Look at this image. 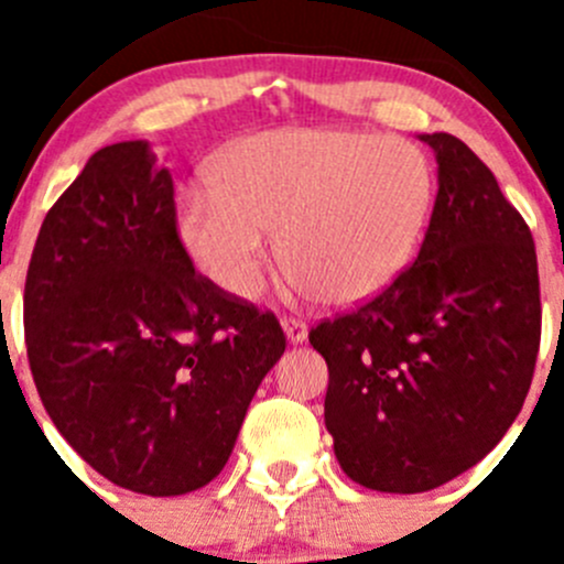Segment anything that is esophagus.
<instances>
[{"label":"esophagus","mask_w":564,"mask_h":564,"mask_svg":"<svg viewBox=\"0 0 564 564\" xmlns=\"http://www.w3.org/2000/svg\"><path fill=\"white\" fill-rule=\"evenodd\" d=\"M283 333L292 344H303L308 338V324L303 318H294V316H283Z\"/></svg>","instance_id":"1"}]
</instances>
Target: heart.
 I'll list each match as a JSON object with an SVG mask.
<instances>
[{
  "label": "heart",
  "instance_id": "obj_1",
  "mask_svg": "<svg viewBox=\"0 0 564 564\" xmlns=\"http://www.w3.org/2000/svg\"><path fill=\"white\" fill-rule=\"evenodd\" d=\"M209 185L180 198L176 235L215 286L242 300L264 283L272 229L297 292L371 300L409 264L434 202L417 144L344 128L248 135L218 158Z\"/></svg>",
  "mask_w": 564,
  "mask_h": 564
}]
</instances>
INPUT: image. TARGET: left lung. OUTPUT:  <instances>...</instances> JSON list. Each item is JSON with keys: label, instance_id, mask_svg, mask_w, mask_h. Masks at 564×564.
Segmentation results:
<instances>
[{"label": "left lung", "instance_id": "8db88e82", "mask_svg": "<svg viewBox=\"0 0 564 564\" xmlns=\"http://www.w3.org/2000/svg\"><path fill=\"white\" fill-rule=\"evenodd\" d=\"M440 191L417 259L311 346L329 371L324 425L360 486L420 494L497 447L519 417L540 346L532 231L491 169L451 133H423Z\"/></svg>", "mask_w": 564, "mask_h": 564}]
</instances>
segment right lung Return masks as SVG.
<instances>
[{
    "mask_svg": "<svg viewBox=\"0 0 564 564\" xmlns=\"http://www.w3.org/2000/svg\"><path fill=\"white\" fill-rule=\"evenodd\" d=\"M32 377L56 431L113 486L180 497L226 466L286 335L193 270L147 141L87 161L45 215L24 286Z\"/></svg>",
    "mask_w": 564,
    "mask_h": 564,
    "instance_id": "obj_1",
    "label": "right lung"
}]
</instances>
